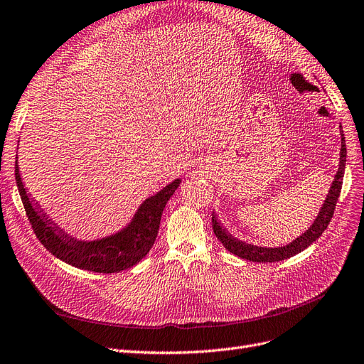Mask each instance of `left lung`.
Returning a JSON list of instances; mask_svg holds the SVG:
<instances>
[{"label": "left lung", "mask_w": 364, "mask_h": 364, "mask_svg": "<svg viewBox=\"0 0 364 364\" xmlns=\"http://www.w3.org/2000/svg\"><path fill=\"white\" fill-rule=\"evenodd\" d=\"M342 128V127H341ZM341 158H339V168L338 173L334 174V181L330 186V191L324 200V205L319 209L318 216L315 218L314 224L303 232L301 236L294 239L291 243L285 246H279V248H264V246H255L250 245L246 242H242L236 237H232L230 232L221 225V223L216 220V215L212 213V228L215 236L218 237L224 246L225 250L231 254H235L240 258L257 261V263H274V261H282L289 257H293L303 250H306L309 245H312L319 236L323 235L327 225L330 224L331 216L336 209V203L342 190V181H343V173H345V163H346V144L343 132L341 129Z\"/></svg>", "instance_id": "left-lung-1"}]
</instances>
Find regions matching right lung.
<instances>
[{
	"label": "right lung",
	"mask_w": 364,
	"mask_h": 364,
	"mask_svg": "<svg viewBox=\"0 0 364 364\" xmlns=\"http://www.w3.org/2000/svg\"><path fill=\"white\" fill-rule=\"evenodd\" d=\"M14 176H16L18 190L28 220L43 246L64 263L97 273L122 272L133 267L143 257H146L155 243L167 201L181 183V179H174L161 191L144 200L132 223L121 231L103 239L79 240L56 227L46 213H43L37 205H34L22 183L18 159L14 166Z\"/></svg>",
	"instance_id": "1"
}]
</instances>
